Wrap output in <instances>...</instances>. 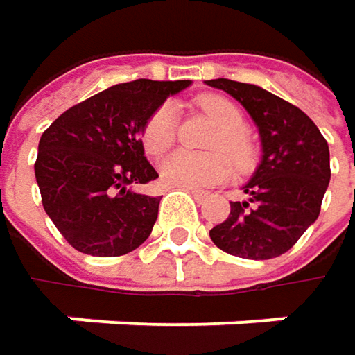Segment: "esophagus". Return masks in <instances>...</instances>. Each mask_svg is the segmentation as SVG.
Masks as SVG:
<instances>
[{"mask_svg": "<svg viewBox=\"0 0 355 355\" xmlns=\"http://www.w3.org/2000/svg\"><path fill=\"white\" fill-rule=\"evenodd\" d=\"M195 199H203V197H207V193L205 191H199V189H187Z\"/></svg>", "mask_w": 355, "mask_h": 355, "instance_id": "obj_1", "label": "esophagus"}]
</instances>
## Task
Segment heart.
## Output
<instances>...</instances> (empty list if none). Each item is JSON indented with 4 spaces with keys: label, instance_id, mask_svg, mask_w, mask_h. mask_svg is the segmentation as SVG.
Here are the masks:
<instances>
[{
    "label": "heart",
    "instance_id": "obj_1",
    "mask_svg": "<svg viewBox=\"0 0 355 355\" xmlns=\"http://www.w3.org/2000/svg\"><path fill=\"white\" fill-rule=\"evenodd\" d=\"M201 110L220 125L211 148L226 150L236 166H247L250 160V144L243 131V112L234 103L224 96H203L199 98ZM177 137V110L173 105L158 107L141 131V144L148 156L164 154ZM232 164L222 152L195 156L189 152H175L160 162V177L171 187H209L230 177Z\"/></svg>",
    "mask_w": 355,
    "mask_h": 355
}]
</instances>
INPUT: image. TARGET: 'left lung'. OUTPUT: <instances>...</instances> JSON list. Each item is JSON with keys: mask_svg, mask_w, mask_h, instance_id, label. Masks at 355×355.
<instances>
[{"mask_svg": "<svg viewBox=\"0 0 355 355\" xmlns=\"http://www.w3.org/2000/svg\"><path fill=\"white\" fill-rule=\"evenodd\" d=\"M239 101L259 129L261 162L243 184L245 201L209 230L214 245L234 257L265 261L284 254L319 218L329 187V146L309 114L254 84L207 80Z\"/></svg>", "mask_w": 355, "mask_h": 355, "instance_id": "1", "label": "left lung"}]
</instances>
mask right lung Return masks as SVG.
I'll return each instance as SVG.
<instances>
[{
  "label": "right lung",
  "instance_id": "obj_1",
  "mask_svg": "<svg viewBox=\"0 0 355 355\" xmlns=\"http://www.w3.org/2000/svg\"><path fill=\"white\" fill-rule=\"evenodd\" d=\"M191 80L116 84L67 108L40 135L35 177L42 207L63 239L92 257H119L146 243L160 197L137 187L158 178L141 131Z\"/></svg>",
  "mask_w": 355,
  "mask_h": 355
}]
</instances>
